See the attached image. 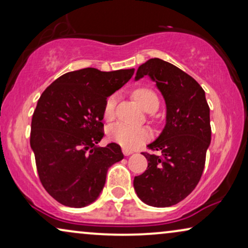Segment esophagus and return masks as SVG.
<instances>
[{"label":"esophagus","instance_id":"1","mask_svg":"<svg viewBox=\"0 0 248 248\" xmlns=\"http://www.w3.org/2000/svg\"><path fill=\"white\" fill-rule=\"evenodd\" d=\"M122 151H123L124 155H130L133 154V151L130 150V149H127V148H123V149H122Z\"/></svg>","mask_w":248,"mask_h":248}]
</instances>
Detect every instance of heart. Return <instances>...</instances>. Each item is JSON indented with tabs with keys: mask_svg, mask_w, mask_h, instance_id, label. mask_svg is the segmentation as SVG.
Here are the masks:
<instances>
[{
	"mask_svg": "<svg viewBox=\"0 0 248 248\" xmlns=\"http://www.w3.org/2000/svg\"><path fill=\"white\" fill-rule=\"evenodd\" d=\"M134 99L144 110H150L151 108L157 107L159 99L154 91L148 88H139L133 93ZM115 105H116V96L108 97L104 107V116L107 120L113 117ZM108 137L111 141L123 145L125 148H135L143 142L148 141L151 137L150 131L145 127H134L124 123H116L111 125L108 130Z\"/></svg>",
	"mask_w": 248,
	"mask_h": 248,
	"instance_id": "b5f03b06",
	"label": "heart"
}]
</instances>
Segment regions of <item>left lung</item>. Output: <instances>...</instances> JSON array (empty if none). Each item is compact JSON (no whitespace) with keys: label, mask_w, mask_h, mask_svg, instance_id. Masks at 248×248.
<instances>
[{"label":"left lung","mask_w":248,"mask_h":248,"mask_svg":"<svg viewBox=\"0 0 248 248\" xmlns=\"http://www.w3.org/2000/svg\"><path fill=\"white\" fill-rule=\"evenodd\" d=\"M148 76L166 104V124L148 144L161 157L143 152L148 168L133 186L145 204L166 208L191 194L201 178L211 142L210 108L202 87L177 66L160 59L141 64L134 80Z\"/></svg>","instance_id":"obj_1"}]
</instances>
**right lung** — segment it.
<instances>
[{"label": "right lung", "instance_id": "1", "mask_svg": "<svg viewBox=\"0 0 248 248\" xmlns=\"http://www.w3.org/2000/svg\"><path fill=\"white\" fill-rule=\"evenodd\" d=\"M134 69L103 72L93 67L67 72L47 87L33 111L30 147L40 182L70 208L99 198L107 170L124 158L116 143L101 148L106 99L128 82Z\"/></svg>", "mask_w": 248, "mask_h": 248}]
</instances>
